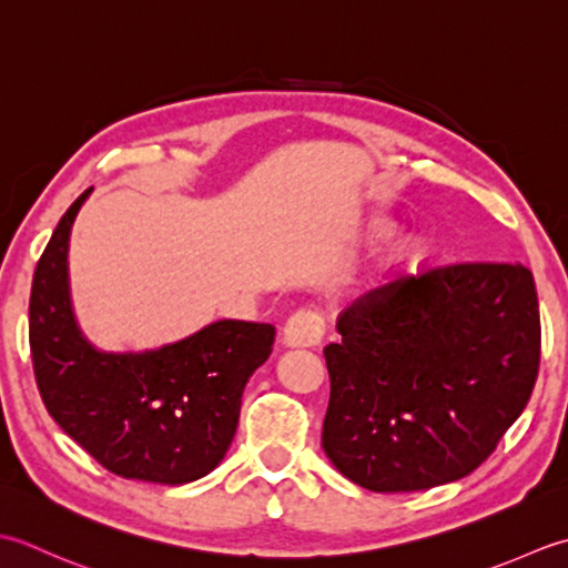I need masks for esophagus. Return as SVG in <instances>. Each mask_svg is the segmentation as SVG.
I'll list each match as a JSON object with an SVG mask.
<instances>
[{
	"instance_id": "obj_1",
	"label": "esophagus",
	"mask_w": 568,
	"mask_h": 568,
	"mask_svg": "<svg viewBox=\"0 0 568 568\" xmlns=\"http://www.w3.org/2000/svg\"><path fill=\"white\" fill-rule=\"evenodd\" d=\"M323 338V318L311 308H301L286 321L282 341L286 348H311Z\"/></svg>"
}]
</instances>
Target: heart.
<instances>
[{"label":"heart","instance_id":"1","mask_svg":"<svg viewBox=\"0 0 568 568\" xmlns=\"http://www.w3.org/2000/svg\"><path fill=\"white\" fill-rule=\"evenodd\" d=\"M389 235V225H375L373 227V240H385ZM416 252H419V240L416 237H404L399 245L392 250L389 254V262H409L416 257Z\"/></svg>","mask_w":568,"mask_h":568}]
</instances>
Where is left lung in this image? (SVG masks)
<instances>
[{"label": "left lung", "mask_w": 568, "mask_h": 568, "mask_svg": "<svg viewBox=\"0 0 568 568\" xmlns=\"http://www.w3.org/2000/svg\"><path fill=\"white\" fill-rule=\"evenodd\" d=\"M326 345L323 450L373 493L466 478L527 407L539 369L535 276L458 262L361 296Z\"/></svg>", "instance_id": "left-lung-1"}]
</instances>
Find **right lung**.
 Instances as JSON below:
<instances>
[{
	"instance_id": "obj_1",
	"label": "right lung",
	"mask_w": 568,
	"mask_h": 568,
	"mask_svg": "<svg viewBox=\"0 0 568 568\" xmlns=\"http://www.w3.org/2000/svg\"><path fill=\"white\" fill-rule=\"evenodd\" d=\"M78 195L33 272L29 343L53 422L122 478L183 485L207 476L237 432L242 392L274 343L272 323L223 318L154 351L108 353L80 328L68 242Z\"/></svg>"
}]
</instances>
